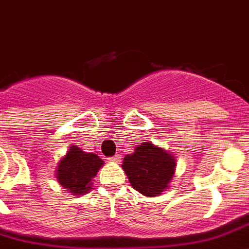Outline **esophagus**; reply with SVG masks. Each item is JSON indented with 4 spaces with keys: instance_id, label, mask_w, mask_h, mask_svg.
Returning a JSON list of instances; mask_svg holds the SVG:
<instances>
[{
    "instance_id": "1",
    "label": "esophagus",
    "mask_w": 249,
    "mask_h": 249,
    "mask_svg": "<svg viewBox=\"0 0 249 249\" xmlns=\"http://www.w3.org/2000/svg\"><path fill=\"white\" fill-rule=\"evenodd\" d=\"M110 161L113 162H121V155H115V156H113V158H110Z\"/></svg>"
}]
</instances>
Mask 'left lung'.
I'll return each instance as SVG.
<instances>
[{
  "label": "left lung",
  "instance_id": "left-lung-1",
  "mask_svg": "<svg viewBox=\"0 0 249 249\" xmlns=\"http://www.w3.org/2000/svg\"><path fill=\"white\" fill-rule=\"evenodd\" d=\"M177 161L173 153L145 140L123 159L122 168L135 190L145 197H158L169 189Z\"/></svg>",
  "mask_w": 249,
  "mask_h": 249
}]
</instances>
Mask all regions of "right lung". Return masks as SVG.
Segmentation results:
<instances>
[{"label":"right lung","mask_w":249,"mask_h":249,"mask_svg":"<svg viewBox=\"0 0 249 249\" xmlns=\"http://www.w3.org/2000/svg\"><path fill=\"white\" fill-rule=\"evenodd\" d=\"M104 164L96 153L84 152L77 145H71L56 165V180L68 193L81 197L93 189V178Z\"/></svg>","instance_id":"1"}]
</instances>
